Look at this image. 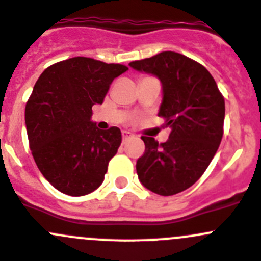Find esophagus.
Masks as SVG:
<instances>
[{"label":"esophagus","instance_id":"34e87169","mask_svg":"<svg viewBox=\"0 0 261 261\" xmlns=\"http://www.w3.org/2000/svg\"><path fill=\"white\" fill-rule=\"evenodd\" d=\"M121 136H123V141H126V140H128V138L132 137L133 135L130 132H126V130H123V132H121Z\"/></svg>","mask_w":261,"mask_h":261}]
</instances>
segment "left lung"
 Here are the masks:
<instances>
[{
	"instance_id": "8db88e82",
	"label": "left lung",
	"mask_w": 261,
	"mask_h": 261,
	"mask_svg": "<svg viewBox=\"0 0 261 261\" xmlns=\"http://www.w3.org/2000/svg\"><path fill=\"white\" fill-rule=\"evenodd\" d=\"M129 65L160 79L159 116L172 129L164 143L141 137L146 148L136 164L138 178L158 195L182 192L200 179L222 142L224 97L205 66L178 52L164 51Z\"/></svg>"
}]
</instances>
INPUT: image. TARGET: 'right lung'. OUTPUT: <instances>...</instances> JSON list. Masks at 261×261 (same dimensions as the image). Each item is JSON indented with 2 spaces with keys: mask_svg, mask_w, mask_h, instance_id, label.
I'll list each match as a JSON object with an SVG mask.
<instances>
[{
  "mask_svg": "<svg viewBox=\"0 0 261 261\" xmlns=\"http://www.w3.org/2000/svg\"><path fill=\"white\" fill-rule=\"evenodd\" d=\"M121 64L71 58L52 64L34 84L25 106L29 147L39 172L56 190L84 196L100 187L121 143L118 126L101 130L91 121Z\"/></svg>",
  "mask_w": 261,
  "mask_h": 261,
  "instance_id": "obj_1",
  "label": "right lung"
}]
</instances>
